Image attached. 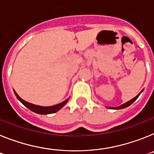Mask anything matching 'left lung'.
Listing matches in <instances>:
<instances>
[{"label":"left lung","instance_id":"8db88e82","mask_svg":"<svg viewBox=\"0 0 154 154\" xmlns=\"http://www.w3.org/2000/svg\"><path fill=\"white\" fill-rule=\"evenodd\" d=\"M141 92H142V91H141ZM141 92H140V93H141ZM140 93L138 95H136V97H133V99H132V100H130V101H127V102L124 103L123 105H120V106H119V107H116V108H109V109H125V108H126V107L129 106V105H130L131 104H133V103L134 102V101H136V99H137V97H139V95H140Z\"/></svg>","mask_w":154,"mask_h":154}]
</instances>
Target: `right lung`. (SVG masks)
Wrapping results in <instances>:
<instances>
[{
    "mask_svg": "<svg viewBox=\"0 0 154 154\" xmlns=\"http://www.w3.org/2000/svg\"><path fill=\"white\" fill-rule=\"evenodd\" d=\"M16 97L21 101L24 105H25L26 108L29 109V110L32 111V112H35V113H38V114L41 115H46V114H52V113H54V112H57V111H59L61 108L66 105V102H67L68 99H66V101H63V102L60 103L58 105H53V106H49V107H43V106H39V105H33V104H31V103L27 102V101H24L23 99H21V97L18 95V94L14 91Z\"/></svg>",
    "mask_w": 154,
    "mask_h": 154,
    "instance_id": "obj_1",
    "label": "right lung"
}]
</instances>
